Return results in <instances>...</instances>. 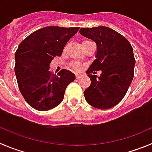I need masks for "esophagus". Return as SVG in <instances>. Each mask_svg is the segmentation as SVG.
Listing matches in <instances>:
<instances>
[{
  "label": "esophagus",
  "instance_id": "obj_1",
  "mask_svg": "<svg viewBox=\"0 0 152 152\" xmlns=\"http://www.w3.org/2000/svg\"><path fill=\"white\" fill-rule=\"evenodd\" d=\"M75 76H76V78H77V79L81 78V75H79V74H76V75H75Z\"/></svg>",
  "mask_w": 152,
  "mask_h": 152
}]
</instances>
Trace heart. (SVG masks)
Segmentation results:
<instances>
[{
    "label": "heart",
    "instance_id": "obj_1",
    "mask_svg": "<svg viewBox=\"0 0 152 152\" xmlns=\"http://www.w3.org/2000/svg\"><path fill=\"white\" fill-rule=\"evenodd\" d=\"M72 67H73L74 70L75 71H79L80 69H81V66L77 64H72Z\"/></svg>",
    "mask_w": 152,
    "mask_h": 152
}]
</instances>
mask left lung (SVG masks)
<instances>
[{
	"label": "left lung",
	"mask_w": 152,
	"mask_h": 152,
	"mask_svg": "<svg viewBox=\"0 0 152 152\" xmlns=\"http://www.w3.org/2000/svg\"><path fill=\"white\" fill-rule=\"evenodd\" d=\"M79 32L97 45L96 59L86 71L91 85L84 91L85 100L97 109L113 107L124 99L134 77L135 59L131 44L106 26L81 28ZM96 70L101 71L99 77Z\"/></svg>",
	"instance_id": "1"
}]
</instances>
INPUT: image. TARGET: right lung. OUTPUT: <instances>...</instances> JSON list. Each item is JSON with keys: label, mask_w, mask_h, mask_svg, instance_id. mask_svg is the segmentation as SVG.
Instances as JSON below:
<instances>
[{"label": "right lung", "mask_w": 152, "mask_h": 152, "mask_svg": "<svg viewBox=\"0 0 152 152\" xmlns=\"http://www.w3.org/2000/svg\"><path fill=\"white\" fill-rule=\"evenodd\" d=\"M78 29L47 26L30 34L18 47L15 56L18 85L26 102L35 110L47 111L56 107L64 99L67 85L75 80L68 70L53 75L49 69L53 57L61 56Z\"/></svg>", "instance_id": "1"}]
</instances>
